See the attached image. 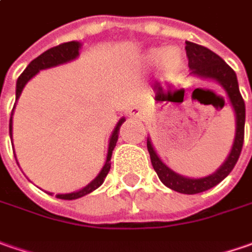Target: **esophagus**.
I'll list each match as a JSON object with an SVG mask.
<instances>
[{
    "label": "esophagus",
    "instance_id": "esophagus-1",
    "mask_svg": "<svg viewBox=\"0 0 252 252\" xmlns=\"http://www.w3.org/2000/svg\"><path fill=\"white\" fill-rule=\"evenodd\" d=\"M139 114H141V110H139V107H131V108H129V111H128V115H129L131 118L139 117Z\"/></svg>",
    "mask_w": 252,
    "mask_h": 252
}]
</instances>
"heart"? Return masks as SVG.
<instances>
[{"mask_svg":"<svg viewBox=\"0 0 252 252\" xmlns=\"http://www.w3.org/2000/svg\"><path fill=\"white\" fill-rule=\"evenodd\" d=\"M185 53L176 46L170 48H149L138 59L139 66H151L157 63L158 76L163 80H169L179 74L185 67Z\"/></svg>","mask_w":252,"mask_h":252,"instance_id":"heart-1","label":"heart"}]
</instances>
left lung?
Instances as JSON below:
<instances>
[{
    "label": "left lung",
    "instance_id": "left-lung-1",
    "mask_svg": "<svg viewBox=\"0 0 252 252\" xmlns=\"http://www.w3.org/2000/svg\"><path fill=\"white\" fill-rule=\"evenodd\" d=\"M185 49H186V56L189 61V69L191 70L190 76L219 83L227 94V98L233 107L235 115L234 142H233V147H231L228 157L225 158L223 165L214 173L203 176V178H188V176L179 175L175 170L170 169L169 166L159 158V155L151 142V138H147V147L149 157H151V162H152L155 172L158 173L160 182L172 190L179 191L183 194H196V193L209 190L216 185H219L224 178L230 175V172L235 166L237 160L240 158L241 149H243V142H244L246 104L240 94L235 71L219 55H216L210 49L200 46L197 43H193V42H186Z\"/></svg>",
    "mask_w": 252,
    "mask_h": 252
}]
</instances>
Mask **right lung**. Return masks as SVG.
I'll return each mask as SVG.
<instances>
[{
  "label": "right lung",
  "mask_w": 252,
  "mask_h": 252,
  "mask_svg": "<svg viewBox=\"0 0 252 252\" xmlns=\"http://www.w3.org/2000/svg\"><path fill=\"white\" fill-rule=\"evenodd\" d=\"M82 48V43L77 42V40H71V42H66V43H62L59 46H55V48H50L46 52H43L42 55H39L36 59L31 62L27 66V69L24 70V73L18 77L17 80V92H15V100L18 101L19 95L22 93L25 84H27L33 76H36L40 70H45V69H50V67H55V66H59L63 63H67V62L74 61L76 58H79V50ZM17 105V103H15ZM15 105L12 108V113H11V118H9V137L12 141V115H14V110H15ZM126 121V118L123 117L117 126H115L114 131L111 132V137L108 141V151H107V159H105L104 166L103 169L100 170V173L94 178L93 181L90 182L87 186H84L83 189L76 191H71V193H59L56 194L58 199H63V200H74V199H79L83 197L89 193H92L97 188H100L104 182L107 173L110 172L111 168V155H113V151H114L115 145H117V141H118V134H120V128L123 126V123ZM49 194H53L50 193Z\"/></svg>",
  "instance_id": "add662e5"
}]
</instances>
